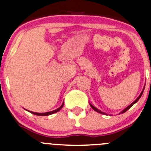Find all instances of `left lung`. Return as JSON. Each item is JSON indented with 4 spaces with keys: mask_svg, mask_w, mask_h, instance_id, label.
Wrapping results in <instances>:
<instances>
[{
    "mask_svg": "<svg viewBox=\"0 0 151 151\" xmlns=\"http://www.w3.org/2000/svg\"><path fill=\"white\" fill-rule=\"evenodd\" d=\"M144 89H145V87H144V88H143L142 91V92H141L140 95H139V96H138V98H137V99H136V100H135V101H134V102H132V104H131L130 105H129V106H127V107H126V109H123V110L122 111V112H121V114H122V113H124V112H126V111H127V110H128V109H130V108H131V107H132V106H133V105H134V104H135V103H136V102H137V101H138V100H139V99H140V97L142 96V93H143V91H144ZM90 105H91V107H92V109H94V110H95V111H96V112H99V113H101V114H104V115H106V114H105V113H104V112H101V111H100V110H99V109H97V108H96V107H95V106H93V105H92V104H90ZM121 113H120V114H121Z\"/></svg>",
    "mask_w": 151,
    "mask_h": 151,
    "instance_id": "8db88e82",
    "label": "left lung"
}]
</instances>
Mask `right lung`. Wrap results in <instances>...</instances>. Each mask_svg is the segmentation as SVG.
<instances>
[{
  "mask_svg": "<svg viewBox=\"0 0 151 151\" xmlns=\"http://www.w3.org/2000/svg\"><path fill=\"white\" fill-rule=\"evenodd\" d=\"M63 104H64V103H63L61 106H60L59 108H58V109H55V110H53V111H51V112H45V113H38V112H32V111H29V112H30V113L33 114V115H39V116H45V115H52V114H53V113H55V112H58V111H60V109H61V108L63 106Z\"/></svg>",
  "mask_w": 151,
  "mask_h": 151,
  "instance_id": "add662e5",
  "label": "right lung"
}]
</instances>
